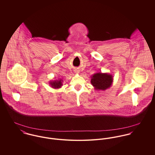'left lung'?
I'll list each match as a JSON object with an SVG mask.
<instances>
[{
    "mask_svg": "<svg viewBox=\"0 0 155 155\" xmlns=\"http://www.w3.org/2000/svg\"><path fill=\"white\" fill-rule=\"evenodd\" d=\"M113 82V76L107 73L98 72L91 77V83L96 91H105L110 88Z\"/></svg>",
    "mask_w": 155,
    "mask_h": 155,
    "instance_id": "1",
    "label": "left lung"
}]
</instances>
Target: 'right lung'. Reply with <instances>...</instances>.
Listing matches in <instances>:
<instances>
[{"mask_svg":"<svg viewBox=\"0 0 155 155\" xmlns=\"http://www.w3.org/2000/svg\"><path fill=\"white\" fill-rule=\"evenodd\" d=\"M63 82L62 79H58V80H54L49 81V85L54 89L60 88L63 86Z\"/></svg>","mask_w":155,"mask_h":155,"instance_id":"1","label":"right lung"}]
</instances>
